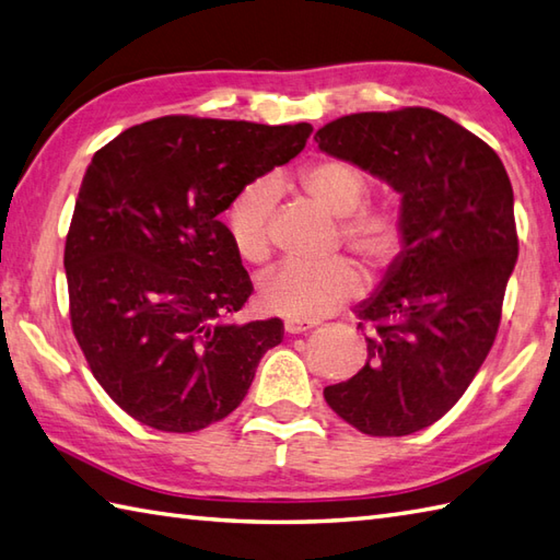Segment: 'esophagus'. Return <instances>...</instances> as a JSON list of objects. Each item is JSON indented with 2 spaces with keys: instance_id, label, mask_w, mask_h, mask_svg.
<instances>
[{
  "instance_id": "1",
  "label": "esophagus",
  "mask_w": 560,
  "mask_h": 560,
  "mask_svg": "<svg viewBox=\"0 0 560 560\" xmlns=\"http://www.w3.org/2000/svg\"><path fill=\"white\" fill-rule=\"evenodd\" d=\"M313 327H317L315 319H287V323H283V329H287L289 335H303V331Z\"/></svg>"
}]
</instances>
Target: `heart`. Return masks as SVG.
I'll return each instance as SVG.
<instances>
[{"label": "heart", "mask_w": 560, "mask_h": 560, "mask_svg": "<svg viewBox=\"0 0 560 560\" xmlns=\"http://www.w3.org/2000/svg\"><path fill=\"white\" fill-rule=\"evenodd\" d=\"M299 185L319 209L339 219L341 243L368 265L385 267L404 247V221L387 205H363L368 177L353 163L341 159H319L299 173ZM277 199V187L257 180L237 192L225 209L235 253L245 261L259 265L271 253L269 213ZM363 289L359 267L347 257H331L319 265H281L259 283V295L267 311L291 319H317L335 313L339 305L355 299Z\"/></svg>", "instance_id": "obj_1"}]
</instances>
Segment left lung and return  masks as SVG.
Masks as SVG:
<instances>
[{
	"label": "left lung",
	"mask_w": 560,
	"mask_h": 560,
	"mask_svg": "<svg viewBox=\"0 0 560 560\" xmlns=\"http://www.w3.org/2000/svg\"><path fill=\"white\" fill-rule=\"evenodd\" d=\"M315 141L397 189L404 221V249L355 307L368 361L325 399L365 435H409L455 407L493 347L520 249L513 185L486 141L431 108L343 115Z\"/></svg>",
	"instance_id": "obj_1"
}]
</instances>
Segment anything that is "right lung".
<instances>
[{
	"mask_svg": "<svg viewBox=\"0 0 560 560\" xmlns=\"http://www.w3.org/2000/svg\"><path fill=\"white\" fill-rule=\"evenodd\" d=\"M311 132L168 115L93 156L65 245L69 317L93 377L139 423L195 433L225 419L281 343L277 317L229 319L253 281L219 213Z\"/></svg>",
	"mask_w": 560,
	"mask_h": 560,
	"instance_id": "add662e5",
	"label": "right lung"
}]
</instances>
